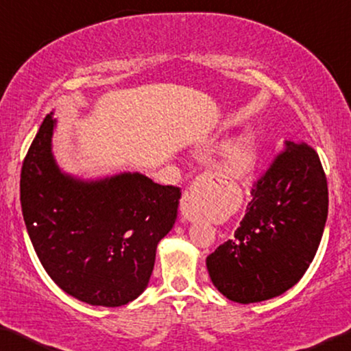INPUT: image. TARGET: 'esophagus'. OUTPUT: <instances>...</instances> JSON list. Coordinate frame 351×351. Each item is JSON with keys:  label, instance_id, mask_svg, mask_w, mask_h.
Segmentation results:
<instances>
[{"label": "esophagus", "instance_id": "34e87169", "mask_svg": "<svg viewBox=\"0 0 351 351\" xmlns=\"http://www.w3.org/2000/svg\"><path fill=\"white\" fill-rule=\"evenodd\" d=\"M181 214L187 222H195L197 219L202 216L200 208H198L195 198L187 192L184 193V197H182V202H181Z\"/></svg>", "mask_w": 351, "mask_h": 351}]
</instances>
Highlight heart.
<instances>
[{
	"label": "heart",
	"instance_id": "obj_1",
	"mask_svg": "<svg viewBox=\"0 0 351 351\" xmlns=\"http://www.w3.org/2000/svg\"><path fill=\"white\" fill-rule=\"evenodd\" d=\"M260 162V140L254 132H243L226 143L219 156V169L230 180L254 173Z\"/></svg>",
	"mask_w": 351,
	"mask_h": 351
}]
</instances>
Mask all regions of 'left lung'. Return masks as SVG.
Here are the masks:
<instances>
[{"label": "left lung", "instance_id": "1", "mask_svg": "<svg viewBox=\"0 0 351 351\" xmlns=\"http://www.w3.org/2000/svg\"><path fill=\"white\" fill-rule=\"evenodd\" d=\"M250 197L234 238L206 258L213 285L241 304L284 295L315 257L328 217V184L318 154L285 140Z\"/></svg>", "mask_w": 351, "mask_h": 351}]
</instances>
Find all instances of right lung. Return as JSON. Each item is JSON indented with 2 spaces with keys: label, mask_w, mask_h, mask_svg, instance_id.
<instances>
[{
  "label": "right lung",
  "mask_w": 351,
  "mask_h": 351,
  "mask_svg": "<svg viewBox=\"0 0 351 351\" xmlns=\"http://www.w3.org/2000/svg\"><path fill=\"white\" fill-rule=\"evenodd\" d=\"M53 112L26 154L20 178L25 226L42 266L67 295L118 307L148 287L159 241L173 228L181 189L138 171L67 173L53 154Z\"/></svg>",
  "instance_id": "1"
}]
</instances>
